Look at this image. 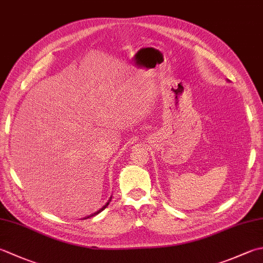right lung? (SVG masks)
Wrapping results in <instances>:
<instances>
[{
  "label": "right lung",
  "instance_id": "1",
  "mask_svg": "<svg viewBox=\"0 0 263 263\" xmlns=\"http://www.w3.org/2000/svg\"><path fill=\"white\" fill-rule=\"evenodd\" d=\"M108 204H109V202H108V203H107V204L105 205V206H104V208H102V209H100L99 211H97V212H96V213H93V214H91V215H89V217H87V218H91V217H93V215H96V214H98V213H100L102 210H105V209H106V208L108 206ZM87 218H85V219H87Z\"/></svg>",
  "mask_w": 263,
  "mask_h": 263
}]
</instances>
